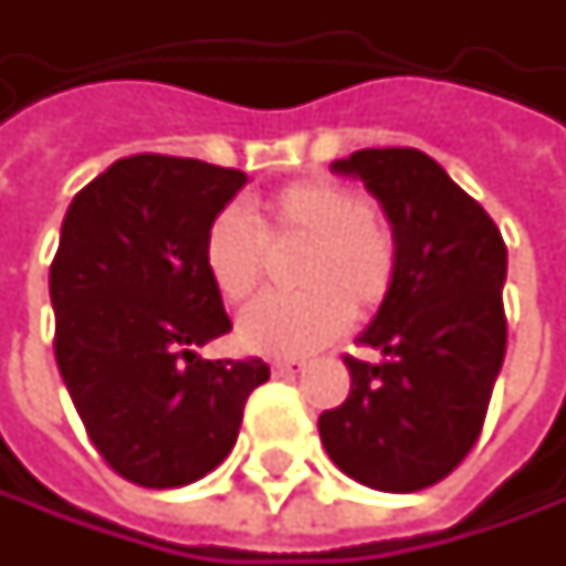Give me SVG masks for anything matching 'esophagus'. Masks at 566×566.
Returning <instances> with one entry per match:
<instances>
[{"label":"esophagus","instance_id":"34e87169","mask_svg":"<svg viewBox=\"0 0 566 566\" xmlns=\"http://www.w3.org/2000/svg\"><path fill=\"white\" fill-rule=\"evenodd\" d=\"M302 368H305V361H273V375H276V378H295Z\"/></svg>","mask_w":566,"mask_h":566}]
</instances>
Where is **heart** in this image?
I'll return each instance as SVG.
<instances>
[{"label":"heart","instance_id":"b5f03b06","mask_svg":"<svg viewBox=\"0 0 566 566\" xmlns=\"http://www.w3.org/2000/svg\"><path fill=\"white\" fill-rule=\"evenodd\" d=\"M271 239H312L298 268L302 293L264 295L239 317V343L249 353L298 359L346 327L349 312L378 308L394 286L397 245L375 220V205L356 188L302 182L276 191L261 210ZM242 207H223L205 232V271L227 302H245L264 280L268 245Z\"/></svg>","mask_w":566,"mask_h":566}]
</instances>
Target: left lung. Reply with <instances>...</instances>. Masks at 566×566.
I'll return each instance as SVG.
<instances>
[{"label": "left lung", "mask_w": 566, "mask_h": 566, "mask_svg": "<svg viewBox=\"0 0 566 566\" xmlns=\"http://www.w3.org/2000/svg\"><path fill=\"white\" fill-rule=\"evenodd\" d=\"M331 169L378 198L397 273L359 334L384 359L346 356L353 387L343 406L321 412V444L368 489H428L460 467L489 412L507 353V245L482 205L422 150L365 147Z\"/></svg>", "instance_id": "obj_1"}]
</instances>
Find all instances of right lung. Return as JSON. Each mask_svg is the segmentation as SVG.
Listing matches in <instances>:
<instances>
[{"label":"right lung","mask_w":566,"mask_h":566,"mask_svg":"<svg viewBox=\"0 0 566 566\" xmlns=\"http://www.w3.org/2000/svg\"><path fill=\"white\" fill-rule=\"evenodd\" d=\"M245 172L138 154L65 210L50 268L55 361L103 460L144 489L191 485L229 457L261 359L198 356L232 331L205 271L210 220Z\"/></svg>","instance_id":"1"}]
</instances>
